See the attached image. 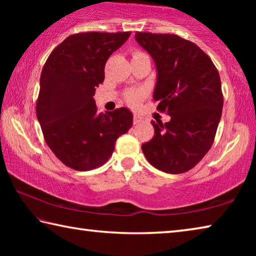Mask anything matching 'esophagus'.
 <instances>
[{"mask_svg": "<svg viewBox=\"0 0 256 256\" xmlns=\"http://www.w3.org/2000/svg\"><path fill=\"white\" fill-rule=\"evenodd\" d=\"M142 120H142V118H140V116H138V115H134L133 116V124L134 125L141 123Z\"/></svg>", "mask_w": 256, "mask_h": 256, "instance_id": "obj_1", "label": "esophagus"}]
</instances>
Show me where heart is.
<instances>
[{
  "label": "heart",
  "mask_w": 256,
  "mask_h": 256,
  "mask_svg": "<svg viewBox=\"0 0 256 256\" xmlns=\"http://www.w3.org/2000/svg\"><path fill=\"white\" fill-rule=\"evenodd\" d=\"M140 54H144V53H142V52H138V50L133 52V56H136V55H140ZM146 92L144 89L134 88V89L128 90V92L124 94V99L130 106L136 107V106L140 105L141 102L146 98Z\"/></svg>",
  "instance_id": "obj_1"
}]
</instances>
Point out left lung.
Here are the masks:
<instances>
[{
  "mask_svg": "<svg viewBox=\"0 0 256 256\" xmlns=\"http://www.w3.org/2000/svg\"><path fill=\"white\" fill-rule=\"evenodd\" d=\"M157 66V110L170 122H151L154 136L142 144L148 162L168 174H182L201 162L214 141L224 96L219 72L200 47L175 34L136 32Z\"/></svg>",
  "mask_w": 256,
  "mask_h": 256,
  "instance_id": "8db88e82",
  "label": "left lung"
}]
</instances>
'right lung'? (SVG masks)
<instances>
[{"label": "right lung", "mask_w": 256, "mask_h": 256, "mask_svg": "<svg viewBox=\"0 0 256 256\" xmlns=\"http://www.w3.org/2000/svg\"><path fill=\"white\" fill-rule=\"evenodd\" d=\"M131 32H79L52 50L40 74L36 115L47 146L66 166L86 172L102 166L116 140L131 128L128 108L97 112L94 94L105 64Z\"/></svg>", "instance_id": "add662e5"}]
</instances>
